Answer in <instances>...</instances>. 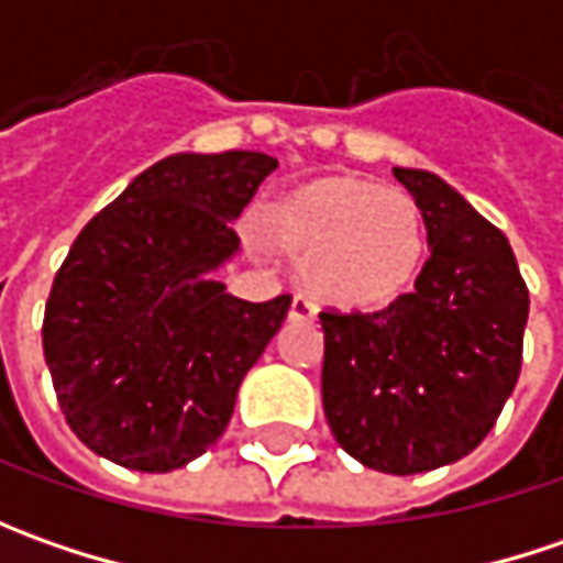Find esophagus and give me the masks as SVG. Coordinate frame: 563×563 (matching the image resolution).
<instances>
[{"instance_id": "esophagus-1", "label": "esophagus", "mask_w": 563, "mask_h": 563, "mask_svg": "<svg viewBox=\"0 0 563 563\" xmlns=\"http://www.w3.org/2000/svg\"><path fill=\"white\" fill-rule=\"evenodd\" d=\"M288 319H294V322H310V319H316V307L307 300V297H294L291 300V310H288Z\"/></svg>"}]
</instances>
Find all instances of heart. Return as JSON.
<instances>
[{
  "label": "heart",
  "mask_w": 563,
  "mask_h": 563,
  "mask_svg": "<svg viewBox=\"0 0 563 563\" xmlns=\"http://www.w3.org/2000/svg\"><path fill=\"white\" fill-rule=\"evenodd\" d=\"M272 247L300 263L307 294L338 313H378L413 288L426 260V216L398 187L322 175L266 212Z\"/></svg>",
  "instance_id": "obj_1"
}]
</instances>
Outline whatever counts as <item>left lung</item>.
Segmentation results:
<instances>
[{
  "label": "left lung",
  "mask_w": 563,
  "mask_h": 563,
  "mask_svg": "<svg viewBox=\"0 0 563 563\" xmlns=\"http://www.w3.org/2000/svg\"><path fill=\"white\" fill-rule=\"evenodd\" d=\"M420 203L429 260L378 313H319L322 407L360 464L410 476L466 457L495 426L520 363L530 291L508 238L439 175L395 168Z\"/></svg>",
  "instance_id": "left-lung-1"
}]
</instances>
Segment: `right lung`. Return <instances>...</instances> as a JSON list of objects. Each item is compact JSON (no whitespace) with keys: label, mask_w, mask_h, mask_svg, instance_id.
I'll return each mask as SVG.
<instances>
[{"label":"right lung","mask_w":563,"mask_h":563,"mask_svg":"<svg viewBox=\"0 0 563 563\" xmlns=\"http://www.w3.org/2000/svg\"><path fill=\"white\" fill-rule=\"evenodd\" d=\"M275 168L250 150L175 153L77 234L46 300L43 354L65 420L99 457L168 473L225 432L291 297L250 303L212 272L238 253L231 222Z\"/></svg>","instance_id":"1"}]
</instances>
